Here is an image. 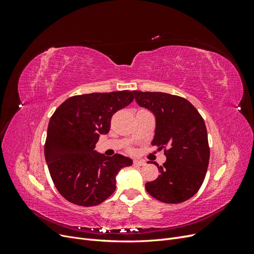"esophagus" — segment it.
Instances as JSON below:
<instances>
[{"label":"esophagus","mask_w":254,"mask_h":254,"mask_svg":"<svg viewBox=\"0 0 254 254\" xmlns=\"http://www.w3.org/2000/svg\"><path fill=\"white\" fill-rule=\"evenodd\" d=\"M133 164H135V165H139V166H143V165H145V164H146V162H145V160L134 159V160H133Z\"/></svg>","instance_id":"esophagus-1"}]
</instances>
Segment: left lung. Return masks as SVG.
I'll return each instance as SVG.
<instances>
[{
  "label": "left lung",
  "instance_id": "obj_1",
  "mask_svg": "<svg viewBox=\"0 0 254 254\" xmlns=\"http://www.w3.org/2000/svg\"><path fill=\"white\" fill-rule=\"evenodd\" d=\"M135 101L156 117L152 145L164 150L160 175L145 184L148 194L165 203H181L202 186L210 160L204 121L188 99L162 92L133 91Z\"/></svg>",
  "mask_w": 254,
  "mask_h": 254
}]
</instances>
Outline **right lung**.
Instances as JSON below:
<instances>
[{
	"instance_id": "obj_1",
	"label": "right lung",
	"mask_w": 254,
	"mask_h": 254,
	"mask_svg": "<svg viewBox=\"0 0 254 254\" xmlns=\"http://www.w3.org/2000/svg\"><path fill=\"white\" fill-rule=\"evenodd\" d=\"M131 91L90 93L67 98L49 123L44 156L60 195L81 206L105 201L115 190V177L131 159L115 153L106 157L94 148L107 134L112 115L133 101Z\"/></svg>"
}]
</instances>
